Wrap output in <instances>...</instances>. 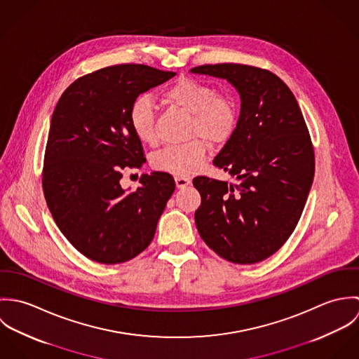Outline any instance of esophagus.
I'll list each match as a JSON object with an SVG mask.
<instances>
[{
  "label": "esophagus",
  "instance_id": "1",
  "mask_svg": "<svg viewBox=\"0 0 359 359\" xmlns=\"http://www.w3.org/2000/svg\"><path fill=\"white\" fill-rule=\"evenodd\" d=\"M175 185H177V188H185V187L191 185V180L187 178V177H182V175H177L175 177Z\"/></svg>",
  "mask_w": 359,
  "mask_h": 359
}]
</instances>
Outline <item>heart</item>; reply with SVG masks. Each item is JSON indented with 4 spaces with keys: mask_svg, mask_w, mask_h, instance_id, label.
Here are the masks:
<instances>
[{
    "mask_svg": "<svg viewBox=\"0 0 359 359\" xmlns=\"http://www.w3.org/2000/svg\"><path fill=\"white\" fill-rule=\"evenodd\" d=\"M164 102L191 113L188 126L189 142L170 145L154 154V170L189 175L199 170L205 161L207 142L222 145L235 134L239 124V109L235 100L226 94H215L208 83L181 77L163 93ZM130 124L137 138L154 147L157 144V116L152 101L140 97L130 107Z\"/></svg>",
    "mask_w": 359,
    "mask_h": 359,
    "instance_id": "heart-1",
    "label": "heart"
}]
</instances>
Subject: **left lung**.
I'll return each instance as SVG.
<instances>
[{
    "label": "left lung",
    "mask_w": 359,
    "mask_h": 359,
    "mask_svg": "<svg viewBox=\"0 0 359 359\" xmlns=\"http://www.w3.org/2000/svg\"><path fill=\"white\" fill-rule=\"evenodd\" d=\"M191 72L228 80L242 101L238 128L212 160L236 182L194 178L202 196L199 235L231 262H259L285 245L307 202L315 156L306 120L290 88L269 70L217 63Z\"/></svg>",
    "instance_id": "obj_1"
}]
</instances>
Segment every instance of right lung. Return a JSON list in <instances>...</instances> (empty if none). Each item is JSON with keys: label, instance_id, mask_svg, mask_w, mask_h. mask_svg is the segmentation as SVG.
<instances>
[{"label": "right lung", "instance_id": "add662e5", "mask_svg": "<svg viewBox=\"0 0 359 359\" xmlns=\"http://www.w3.org/2000/svg\"><path fill=\"white\" fill-rule=\"evenodd\" d=\"M147 65H114L72 83L52 113L43 191L52 217L83 256L101 264L126 262L152 242L175 182L168 172L141 177L126 192L123 170L147 161L130 124L140 94L174 77Z\"/></svg>", "mask_w": 359, "mask_h": 359}]
</instances>
